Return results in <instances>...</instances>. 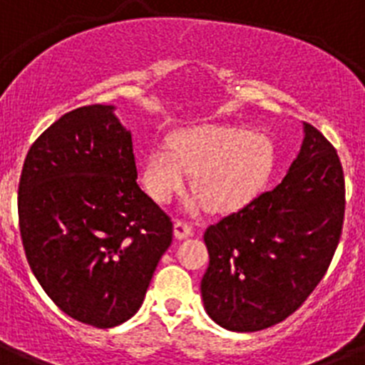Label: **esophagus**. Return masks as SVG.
Listing matches in <instances>:
<instances>
[{"label": "esophagus", "mask_w": 365, "mask_h": 365, "mask_svg": "<svg viewBox=\"0 0 365 365\" xmlns=\"http://www.w3.org/2000/svg\"><path fill=\"white\" fill-rule=\"evenodd\" d=\"M192 230H193V227L186 221H175V225H173V234H175L177 240H185V237H190V235H192Z\"/></svg>", "instance_id": "esophagus-1"}]
</instances>
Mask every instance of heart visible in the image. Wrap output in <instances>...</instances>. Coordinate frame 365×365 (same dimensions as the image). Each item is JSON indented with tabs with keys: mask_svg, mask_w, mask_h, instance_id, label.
<instances>
[{
	"mask_svg": "<svg viewBox=\"0 0 365 365\" xmlns=\"http://www.w3.org/2000/svg\"><path fill=\"white\" fill-rule=\"evenodd\" d=\"M274 166V143L241 125L205 124L153 148L140 168V180L155 201L166 202L193 173V190L214 212L237 210L263 188Z\"/></svg>",
	"mask_w": 365,
	"mask_h": 365,
	"instance_id": "heart-1",
	"label": "heart"
}]
</instances>
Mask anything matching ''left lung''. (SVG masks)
Here are the masks:
<instances>
[{
    "label": "left lung",
    "mask_w": 365,
    "mask_h": 365,
    "mask_svg": "<svg viewBox=\"0 0 365 365\" xmlns=\"http://www.w3.org/2000/svg\"><path fill=\"white\" fill-rule=\"evenodd\" d=\"M299 153L282 182L205 232L201 282L212 320L235 333L283 322L314 291L338 247L346 182L336 150L303 122Z\"/></svg>",
    "instance_id": "obj_1"
}]
</instances>
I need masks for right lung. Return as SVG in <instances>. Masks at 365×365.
Returning a JSON list of instances; mask_svg holds the SVG:
<instances>
[{
	"mask_svg": "<svg viewBox=\"0 0 365 365\" xmlns=\"http://www.w3.org/2000/svg\"><path fill=\"white\" fill-rule=\"evenodd\" d=\"M115 106H83L29 150L19 232L41 289L67 316L109 329L140 309L173 222L137 185L131 133Z\"/></svg>",
	"mask_w": 365,
	"mask_h": 365,
	"instance_id": "right-lung-1",
	"label": "right lung"
}]
</instances>
